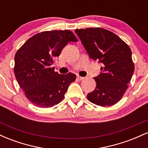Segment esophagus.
<instances>
[{
  "instance_id": "obj_1",
  "label": "esophagus",
  "mask_w": 148,
  "mask_h": 148,
  "mask_svg": "<svg viewBox=\"0 0 148 148\" xmlns=\"http://www.w3.org/2000/svg\"><path fill=\"white\" fill-rule=\"evenodd\" d=\"M76 79H77L78 81H81V80L84 79V77H81V76H77V78H76Z\"/></svg>"
}]
</instances>
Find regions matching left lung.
Wrapping results in <instances>:
<instances>
[{
  "label": "left lung",
  "mask_w": 148,
  "mask_h": 148,
  "mask_svg": "<svg viewBox=\"0 0 148 148\" xmlns=\"http://www.w3.org/2000/svg\"><path fill=\"white\" fill-rule=\"evenodd\" d=\"M89 56L102 64L101 72L94 79L96 88L88 93V100L101 106L118 102L127 90L134 72L132 51L123 40L101 28L76 29Z\"/></svg>",
  "instance_id": "1"
}]
</instances>
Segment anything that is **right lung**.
<instances>
[{"label": "right lung", "instance_id": "add662e5", "mask_svg": "<svg viewBox=\"0 0 148 148\" xmlns=\"http://www.w3.org/2000/svg\"><path fill=\"white\" fill-rule=\"evenodd\" d=\"M69 42H77L70 30L42 32L28 39L15 54V77L27 99L37 106L50 108L60 103L75 81L76 74H59L51 67Z\"/></svg>", "mask_w": 148, "mask_h": 148}]
</instances>
